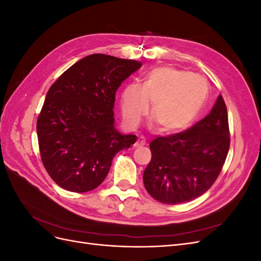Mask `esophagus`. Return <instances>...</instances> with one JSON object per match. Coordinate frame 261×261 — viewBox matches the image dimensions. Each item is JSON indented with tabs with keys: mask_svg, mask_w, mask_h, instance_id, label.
<instances>
[{
	"mask_svg": "<svg viewBox=\"0 0 261 261\" xmlns=\"http://www.w3.org/2000/svg\"><path fill=\"white\" fill-rule=\"evenodd\" d=\"M146 145V139L144 138V137H139L138 139H137V141L135 144H134V147L135 148H139V147H143V146H145Z\"/></svg>",
	"mask_w": 261,
	"mask_h": 261,
	"instance_id": "obj_1",
	"label": "esophagus"
}]
</instances>
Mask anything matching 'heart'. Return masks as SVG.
Wrapping results in <instances>:
<instances>
[{"mask_svg":"<svg viewBox=\"0 0 261 261\" xmlns=\"http://www.w3.org/2000/svg\"><path fill=\"white\" fill-rule=\"evenodd\" d=\"M209 86L203 77L174 67H158L147 74L141 87L129 84L121 94L125 124L136 127L148 114L161 133H176L191 125L206 105Z\"/></svg>","mask_w":261,"mask_h":261,"instance_id":"b5f03b06","label":"heart"}]
</instances>
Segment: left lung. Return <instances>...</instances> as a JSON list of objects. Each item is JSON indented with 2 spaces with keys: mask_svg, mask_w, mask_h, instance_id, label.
<instances>
[{
  "mask_svg": "<svg viewBox=\"0 0 261 261\" xmlns=\"http://www.w3.org/2000/svg\"><path fill=\"white\" fill-rule=\"evenodd\" d=\"M230 141L226 106L219 96L211 112L192 127L155 136L150 143L152 156L144 172L147 192L167 204L198 198L222 171Z\"/></svg>",
  "mask_w": 261,
  "mask_h": 261,
  "instance_id": "left-lung-1",
  "label": "left lung"
}]
</instances>
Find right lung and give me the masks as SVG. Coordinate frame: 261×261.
Instances as JSON below:
<instances>
[{"label": "right lung", "instance_id": "right-lung-1", "mask_svg": "<svg viewBox=\"0 0 261 261\" xmlns=\"http://www.w3.org/2000/svg\"><path fill=\"white\" fill-rule=\"evenodd\" d=\"M143 65L134 60L91 54L53 83L37 120L41 160L60 187L86 193L98 187L114 155L137 136L114 127L115 92Z\"/></svg>", "mask_w": 261, "mask_h": 261}]
</instances>
